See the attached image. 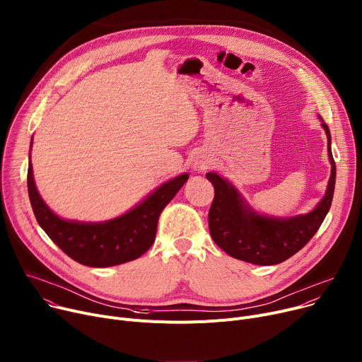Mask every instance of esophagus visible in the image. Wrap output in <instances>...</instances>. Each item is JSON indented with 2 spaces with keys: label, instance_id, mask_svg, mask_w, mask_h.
<instances>
[{
  "label": "esophagus",
  "instance_id": "34e87169",
  "mask_svg": "<svg viewBox=\"0 0 362 362\" xmlns=\"http://www.w3.org/2000/svg\"><path fill=\"white\" fill-rule=\"evenodd\" d=\"M191 166H192L194 171H199V173L204 171L210 166V159L204 155H196V156H194L192 162H191Z\"/></svg>",
  "mask_w": 362,
  "mask_h": 362
}]
</instances>
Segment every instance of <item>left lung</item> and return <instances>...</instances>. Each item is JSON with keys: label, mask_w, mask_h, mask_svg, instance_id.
Masks as SVG:
<instances>
[{"label": "left lung", "mask_w": 362, "mask_h": 362, "mask_svg": "<svg viewBox=\"0 0 362 362\" xmlns=\"http://www.w3.org/2000/svg\"><path fill=\"white\" fill-rule=\"evenodd\" d=\"M320 123L327 137L330 177L323 199L309 213L291 217L262 214L246 202L229 180L216 173L206 174L214 187V200L209 211L210 235L228 255L255 265H275L297 254L317 232L330 209L337 178L330 130L322 119Z\"/></svg>", "instance_id": "obj_1"}]
</instances>
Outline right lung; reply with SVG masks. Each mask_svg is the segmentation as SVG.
<instances>
[{"instance_id":"obj_1","label":"right lung","mask_w":362,"mask_h":362,"mask_svg":"<svg viewBox=\"0 0 362 362\" xmlns=\"http://www.w3.org/2000/svg\"><path fill=\"white\" fill-rule=\"evenodd\" d=\"M188 177L184 173L171 178L124 214L104 221L68 220L52 211L37 191L30 155L27 189L37 223L46 235L74 261L104 268L137 259L148 251L155 240L160 211L175 197Z\"/></svg>"}]
</instances>
